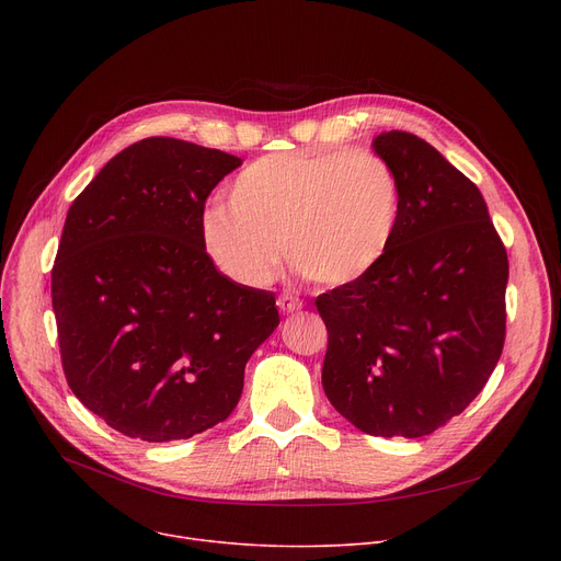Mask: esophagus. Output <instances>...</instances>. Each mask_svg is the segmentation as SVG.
Wrapping results in <instances>:
<instances>
[{"instance_id": "34e87169", "label": "esophagus", "mask_w": 561, "mask_h": 561, "mask_svg": "<svg viewBox=\"0 0 561 561\" xmlns=\"http://www.w3.org/2000/svg\"><path fill=\"white\" fill-rule=\"evenodd\" d=\"M277 307L284 313H293V311L302 309V300H298L296 296H290V293H282V296L277 298Z\"/></svg>"}]
</instances>
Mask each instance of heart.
I'll return each instance as SVG.
<instances>
[{
  "label": "heart",
  "mask_w": 561,
  "mask_h": 561,
  "mask_svg": "<svg viewBox=\"0 0 561 561\" xmlns=\"http://www.w3.org/2000/svg\"><path fill=\"white\" fill-rule=\"evenodd\" d=\"M400 180L370 150H293L248 163L227 202L206 206L199 236L218 271L265 286L284 261L320 286L355 284L391 250Z\"/></svg>",
  "instance_id": "1"
}]
</instances>
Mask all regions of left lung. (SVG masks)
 <instances>
[{"instance_id": "obj_1", "label": "left lung", "mask_w": 561, "mask_h": 561, "mask_svg": "<svg viewBox=\"0 0 561 561\" xmlns=\"http://www.w3.org/2000/svg\"><path fill=\"white\" fill-rule=\"evenodd\" d=\"M400 180V222L373 273L316 298L322 389L373 436L419 438L476 400L505 343L510 263L480 188L407 131L373 140Z\"/></svg>"}]
</instances>
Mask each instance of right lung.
<instances>
[{"label":"right lung","instance_id":"add662e5","mask_svg":"<svg viewBox=\"0 0 561 561\" xmlns=\"http://www.w3.org/2000/svg\"><path fill=\"white\" fill-rule=\"evenodd\" d=\"M243 161L176 138L115 154L72 202L51 307L72 393L108 427L165 444L222 423L275 296L231 282L199 236L204 202Z\"/></svg>","mask_w":561,"mask_h":561}]
</instances>
